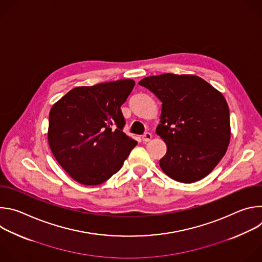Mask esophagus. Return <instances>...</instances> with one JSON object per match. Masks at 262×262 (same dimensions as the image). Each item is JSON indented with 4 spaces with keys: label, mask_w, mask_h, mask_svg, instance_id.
<instances>
[{
    "label": "esophagus",
    "mask_w": 262,
    "mask_h": 262,
    "mask_svg": "<svg viewBox=\"0 0 262 262\" xmlns=\"http://www.w3.org/2000/svg\"><path fill=\"white\" fill-rule=\"evenodd\" d=\"M151 138H152V135L150 133H145L142 137V140H143V142H148L151 140Z\"/></svg>",
    "instance_id": "esophagus-1"
}]
</instances>
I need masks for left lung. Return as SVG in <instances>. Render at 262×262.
<instances>
[{
	"mask_svg": "<svg viewBox=\"0 0 262 262\" xmlns=\"http://www.w3.org/2000/svg\"><path fill=\"white\" fill-rule=\"evenodd\" d=\"M139 84L162 101L157 134L167 154L162 170L172 179L191 183L207 176L225 156L230 142L229 107L222 93L193 74L164 73Z\"/></svg>",
	"mask_w": 262,
	"mask_h": 262,
	"instance_id": "left-lung-1",
	"label": "left lung"
}]
</instances>
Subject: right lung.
Here are the masks:
<instances>
[{"label":"right lung","mask_w":262,"mask_h":262,"mask_svg":"<svg viewBox=\"0 0 262 262\" xmlns=\"http://www.w3.org/2000/svg\"><path fill=\"white\" fill-rule=\"evenodd\" d=\"M135 87L125 79L76 87L49 116L48 139L60 166L84 185H97L117 173L137 141L126 136L120 106Z\"/></svg>","instance_id":"right-lung-1"}]
</instances>
